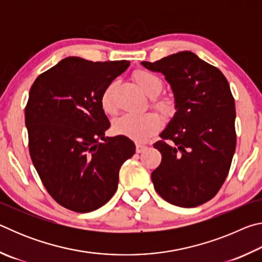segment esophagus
Masks as SVG:
<instances>
[{
	"instance_id": "esophagus-1",
	"label": "esophagus",
	"mask_w": 262,
	"mask_h": 262,
	"mask_svg": "<svg viewBox=\"0 0 262 262\" xmlns=\"http://www.w3.org/2000/svg\"><path fill=\"white\" fill-rule=\"evenodd\" d=\"M147 149V147H145V145H143V144H141V143H136V152L137 154H141V152H143L144 150Z\"/></svg>"
}]
</instances>
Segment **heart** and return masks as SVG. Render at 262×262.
Returning <instances> with one entry per match:
<instances>
[{"mask_svg":"<svg viewBox=\"0 0 262 262\" xmlns=\"http://www.w3.org/2000/svg\"><path fill=\"white\" fill-rule=\"evenodd\" d=\"M133 78L145 95L152 97L151 105L158 112L164 115L171 114L173 111V100L165 96L157 97L164 88V83L158 75L150 70L139 69L133 74ZM115 86L117 83L114 81L108 83L100 95L101 108L107 114H113L117 110L113 97ZM161 126L162 120L156 113L125 114L114 121L113 130L115 134L128 137L135 142H145L156 134Z\"/></svg>","mask_w":262,"mask_h":262,"instance_id":"1","label":"heart"}]
</instances>
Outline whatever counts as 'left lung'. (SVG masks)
Listing matches in <instances>:
<instances>
[{
    "label": "left lung",
    "mask_w": 262,
    "mask_h": 262,
    "mask_svg": "<svg viewBox=\"0 0 262 262\" xmlns=\"http://www.w3.org/2000/svg\"><path fill=\"white\" fill-rule=\"evenodd\" d=\"M141 63L165 76L177 110L154 144L162 154L151 173L154 187L174 206L203 205L224 184L236 150V110L228 79L188 51Z\"/></svg>",
    "instance_id": "8db88e82"
}]
</instances>
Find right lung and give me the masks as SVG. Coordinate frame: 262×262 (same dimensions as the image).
<instances>
[{
    "instance_id": "1",
    "label": "right lung",
    "mask_w": 262,
    "mask_h": 262,
    "mask_svg": "<svg viewBox=\"0 0 262 262\" xmlns=\"http://www.w3.org/2000/svg\"><path fill=\"white\" fill-rule=\"evenodd\" d=\"M129 64L69 56L39 75L30 89V156L48 194L69 210L104 206L117 192L121 165L135 154L128 137L105 136L111 123L100 105L104 88Z\"/></svg>"
}]
</instances>
